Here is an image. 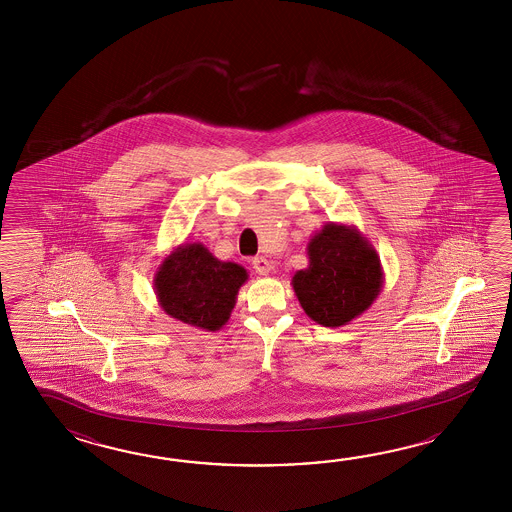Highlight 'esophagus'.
Wrapping results in <instances>:
<instances>
[{
    "instance_id": "34e87169",
    "label": "esophagus",
    "mask_w": 512,
    "mask_h": 512,
    "mask_svg": "<svg viewBox=\"0 0 512 512\" xmlns=\"http://www.w3.org/2000/svg\"><path fill=\"white\" fill-rule=\"evenodd\" d=\"M252 267H254V271L258 272L260 276H267V274L271 272V263H269L267 258H263V256L254 258V260H252Z\"/></svg>"
}]
</instances>
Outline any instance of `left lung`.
<instances>
[{"label":"left lung","instance_id":"8db88e82","mask_svg":"<svg viewBox=\"0 0 512 512\" xmlns=\"http://www.w3.org/2000/svg\"><path fill=\"white\" fill-rule=\"evenodd\" d=\"M307 256V269L296 271L291 283L316 324L348 326L381 294V258L355 225L326 223L307 243Z\"/></svg>","mask_w":512,"mask_h":512}]
</instances>
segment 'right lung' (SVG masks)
<instances>
[{
  "mask_svg": "<svg viewBox=\"0 0 512 512\" xmlns=\"http://www.w3.org/2000/svg\"><path fill=\"white\" fill-rule=\"evenodd\" d=\"M247 271L212 256L203 243L175 247L153 276L157 302L166 315L188 326L218 331L229 322Z\"/></svg>",
  "mask_w": 512,
  "mask_h": 512,
  "instance_id": "add662e5",
  "label": "right lung"
}]
</instances>
